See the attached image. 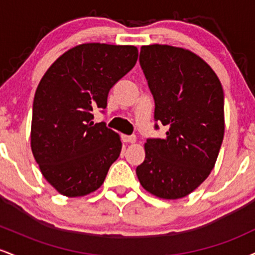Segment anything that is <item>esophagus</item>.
<instances>
[{"mask_svg":"<svg viewBox=\"0 0 255 255\" xmlns=\"http://www.w3.org/2000/svg\"><path fill=\"white\" fill-rule=\"evenodd\" d=\"M122 141L124 142H135V135H122Z\"/></svg>","mask_w":255,"mask_h":255,"instance_id":"esophagus-1","label":"esophagus"}]
</instances>
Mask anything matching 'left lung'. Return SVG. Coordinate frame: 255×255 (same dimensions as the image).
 <instances>
[{
	"instance_id": "1",
	"label": "left lung",
	"mask_w": 255,
	"mask_h": 255,
	"mask_svg": "<svg viewBox=\"0 0 255 255\" xmlns=\"http://www.w3.org/2000/svg\"><path fill=\"white\" fill-rule=\"evenodd\" d=\"M140 66L154 99V129L136 176L147 192L162 199L188 195L206 180L224 136V93L204 60L170 45L141 46Z\"/></svg>"
}]
</instances>
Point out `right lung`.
Instances as JSON below:
<instances>
[{"label":"right lung","mask_w":255,"mask_h":255,"mask_svg":"<svg viewBox=\"0 0 255 255\" xmlns=\"http://www.w3.org/2000/svg\"><path fill=\"white\" fill-rule=\"evenodd\" d=\"M131 45L87 43L51 64L33 99L31 148L45 180L66 197L102 186L122 144L92 111L107 108L111 87L135 66ZM104 113V111H103Z\"/></svg>","instance_id":"obj_1"}]
</instances>
